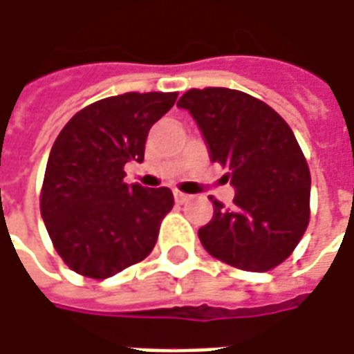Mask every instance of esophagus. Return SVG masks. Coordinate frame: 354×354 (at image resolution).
Returning <instances> with one entry per match:
<instances>
[{
	"mask_svg": "<svg viewBox=\"0 0 354 354\" xmlns=\"http://www.w3.org/2000/svg\"><path fill=\"white\" fill-rule=\"evenodd\" d=\"M174 199H176L178 205H184L185 201L189 199V195H185V193L182 192H174Z\"/></svg>",
	"mask_w": 354,
	"mask_h": 354,
	"instance_id": "1",
	"label": "esophagus"
}]
</instances>
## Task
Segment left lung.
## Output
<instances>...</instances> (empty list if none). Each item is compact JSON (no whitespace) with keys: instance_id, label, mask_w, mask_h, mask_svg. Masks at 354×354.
Listing matches in <instances>:
<instances>
[{"instance_id":"obj_1","label":"left lung","mask_w":354,"mask_h":354,"mask_svg":"<svg viewBox=\"0 0 354 354\" xmlns=\"http://www.w3.org/2000/svg\"><path fill=\"white\" fill-rule=\"evenodd\" d=\"M189 109L210 147L230 169L233 207L214 197L212 220L199 230L205 250L243 271H271L294 252L309 225L311 174L294 132L266 102L225 87L189 88Z\"/></svg>"}]
</instances>
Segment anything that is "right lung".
Instances as JSON below:
<instances>
[{"label":"right lung","instance_id":"add662e5","mask_svg":"<svg viewBox=\"0 0 354 354\" xmlns=\"http://www.w3.org/2000/svg\"><path fill=\"white\" fill-rule=\"evenodd\" d=\"M178 93H124L88 104L64 124L41 185L43 222L58 256L75 273L108 279L149 256L169 187L124 184V165L144 161L149 129Z\"/></svg>","mask_w":354,"mask_h":354}]
</instances>
